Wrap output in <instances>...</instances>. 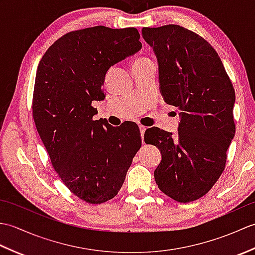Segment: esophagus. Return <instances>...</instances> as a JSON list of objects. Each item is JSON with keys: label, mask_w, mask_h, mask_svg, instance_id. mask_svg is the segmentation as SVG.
Masks as SVG:
<instances>
[{"label": "esophagus", "mask_w": 255, "mask_h": 255, "mask_svg": "<svg viewBox=\"0 0 255 255\" xmlns=\"http://www.w3.org/2000/svg\"><path fill=\"white\" fill-rule=\"evenodd\" d=\"M139 129H140V133H141V138H143V134H144V131H145V129H147V127H144V126H142V125H140Z\"/></svg>", "instance_id": "esophagus-1"}]
</instances>
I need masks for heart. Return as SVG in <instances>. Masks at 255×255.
Returning a JSON list of instances; mask_svg holds the SVG:
<instances>
[{
    "label": "heart",
    "instance_id": "heart-1",
    "mask_svg": "<svg viewBox=\"0 0 255 255\" xmlns=\"http://www.w3.org/2000/svg\"><path fill=\"white\" fill-rule=\"evenodd\" d=\"M145 62H150V60H148L147 58H139V59H137L136 61L133 62V64H138V63H145Z\"/></svg>",
    "mask_w": 255,
    "mask_h": 255
}]
</instances>
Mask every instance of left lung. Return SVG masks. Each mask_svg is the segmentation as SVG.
<instances>
[{
    "mask_svg": "<svg viewBox=\"0 0 255 255\" xmlns=\"http://www.w3.org/2000/svg\"><path fill=\"white\" fill-rule=\"evenodd\" d=\"M142 36L158 59L162 96L182 111L176 136L156 127L144 133L154 138L151 144L162 154L154 180L176 202H193L207 194L225 170L236 132L234 85L218 53L194 31L165 25L143 27Z\"/></svg>",
    "mask_w": 255,
    "mask_h": 255,
    "instance_id": "8db88e82",
    "label": "left lung"
}]
</instances>
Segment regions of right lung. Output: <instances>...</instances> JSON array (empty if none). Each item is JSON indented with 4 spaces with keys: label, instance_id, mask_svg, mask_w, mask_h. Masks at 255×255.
<instances>
[{
    "label": "right lung",
    "instance_id": "right-lung-1",
    "mask_svg": "<svg viewBox=\"0 0 255 255\" xmlns=\"http://www.w3.org/2000/svg\"><path fill=\"white\" fill-rule=\"evenodd\" d=\"M134 27L95 26L68 32L38 64L32 117L53 169L75 196L89 204L114 198L141 147L139 127L94 121L93 101L105 99L106 72L141 49Z\"/></svg>",
    "mask_w": 255,
    "mask_h": 255
}]
</instances>
